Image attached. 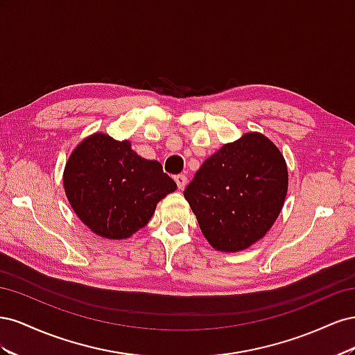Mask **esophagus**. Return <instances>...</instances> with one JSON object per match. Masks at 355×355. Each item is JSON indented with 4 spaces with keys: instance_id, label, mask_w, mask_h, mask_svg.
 <instances>
[{
    "instance_id": "obj_1",
    "label": "esophagus",
    "mask_w": 355,
    "mask_h": 355,
    "mask_svg": "<svg viewBox=\"0 0 355 355\" xmlns=\"http://www.w3.org/2000/svg\"><path fill=\"white\" fill-rule=\"evenodd\" d=\"M175 180H176V185L179 189H184L187 187V176L185 175L175 176Z\"/></svg>"
}]
</instances>
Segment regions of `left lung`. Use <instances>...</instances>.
Segmentation results:
<instances>
[{
    "label": "left lung",
    "instance_id": "8db88e82",
    "mask_svg": "<svg viewBox=\"0 0 355 355\" xmlns=\"http://www.w3.org/2000/svg\"><path fill=\"white\" fill-rule=\"evenodd\" d=\"M283 154L262 133H244L204 161L184 191L209 244L241 252L265 237L287 196Z\"/></svg>",
    "mask_w": 355,
    "mask_h": 355
}]
</instances>
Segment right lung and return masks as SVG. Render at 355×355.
Here are the masks:
<instances>
[{
  "label": "right lung",
  "instance_id": "right-lung-1",
  "mask_svg": "<svg viewBox=\"0 0 355 355\" xmlns=\"http://www.w3.org/2000/svg\"><path fill=\"white\" fill-rule=\"evenodd\" d=\"M72 210L99 237L125 240L149 222L176 182L155 159L137 155L130 141L90 135L75 146L63 170Z\"/></svg>",
  "mask_w": 355,
  "mask_h": 355
}]
</instances>
